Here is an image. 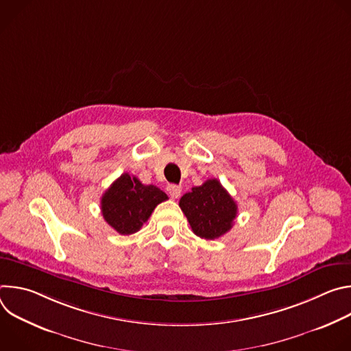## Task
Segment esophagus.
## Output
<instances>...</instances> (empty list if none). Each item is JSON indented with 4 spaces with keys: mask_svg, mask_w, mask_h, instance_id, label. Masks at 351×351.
Returning <instances> with one entry per match:
<instances>
[{
    "mask_svg": "<svg viewBox=\"0 0 351 351\" xmlns=\"http://www.w3.org/2000/svg\"><path fill=\"white\" fill-rule=\"evenodd\" d=\"M167 190H168V193H169V195H171L172 198H178V197L180 195V193H182V187H180V186H176V184H169V186L167 187Z\"/></svg>",
    "mask_w": 351,
    "mask_h": 351,
    "instance_id": "1",
    "label": "esophagus"
}]
</instances>
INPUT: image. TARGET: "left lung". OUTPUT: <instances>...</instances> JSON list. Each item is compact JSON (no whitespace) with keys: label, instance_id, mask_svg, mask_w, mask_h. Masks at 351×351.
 Listing matches in <instances>:
<instances>
[{"label":"left lung","instance_id":"left-lung-1","mask_svg":"<svg viewBox=\"0 0 351 351\" xmlns=\"http://www.w3.org/2000/svg\"><path fill=\"white\" fill-rule=\"evenodd\" d=\"M179 207L191 230L207 240L218 239L229 232L237 215V204L218 179H208L183 194Z\"/></svg>","mask_w":351,"mask_h":351}]
</instances>
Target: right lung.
<instances>
[{
  "label": "right lung",
  "instance_id": "obj_1",
  "mask_svg": "<svg viewBox=\"0 0 351 351\" xmlns=\"http://www.w3.org/2000/svg\"><path fill=\"white\" fill-rule=\"evenodd\" d=\"M168 195L154 184H143L136 176L122 173L103 194L101 213L107 223L121 234L140 230L154 208Z\"/></svg>",
  "mask_w": 351,
  "mask_h": 351
}]
</instances>
